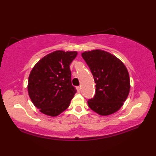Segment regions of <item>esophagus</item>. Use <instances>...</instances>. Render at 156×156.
Instances as JSON below:
<instances>
[{"mask_svg":"<svg viewBox=\"0 0 156 156\" xmlns=\"http://www.w3.org/2000/svg\"><path fill=\"white\" fill-rule=\"evenodd\" d=\"M76 90H77L78 92H80V91H81V87H76Z\"/></svg>","mask_w":156,"mask_h":156,"instance_id":"esophagus-1","label":"esophagus"}]
</instances>
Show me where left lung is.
<instances>
[{
    "mask_svg": "<svg viewBox=\"0 0 156 156\" xmlns=\"http://www.w3.org/2000/svg\"><path fill=\"white\" fill-rule=\"evenodd\" d=\"M96 83L95 95L88 100L89 108L101 116L116 112L130 91L129 72L122 62L111 53L94 50L82 53Z\"/></svg>",
    "mask_w": 156,
    "mask_h": 156,
    "instance_id": "1",
    "label": "left lung"
}]
</instances>
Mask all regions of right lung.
<instances>
[{"label":"right lung","mask_w":156,"mask_h":156,"mask_svg":"<svg viewBox=\"0 0 156 156\" xmlns=\"http://www.w3.org/2000/svg\"><path fill=\"white\" fill-rule=\"evenodd\" d=\"M77 52L57 50L40 59L31 70L27 91L34 106L42 114L57 116L69 107L76 92L69 65Z\"/></svg>","instance_id":"right-lung-1"}]
</instances>
